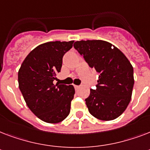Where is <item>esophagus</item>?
<instances>
[{
  "label": "esophagus",
  "mask_w": 150,
  "mask_h": 150,
  "mask_svg": "<svg viewBox=\"0 0 150 150\" xmlns=\"http://www.w3.org/2000/svg\"><path fill=\"white\" fill-rule=\"evenodd\" d=\"M74 87H75V89H79L80 86H77V85H74Z\"/></svg>",
  "instance_id": "obj_1"
}]
</instances>
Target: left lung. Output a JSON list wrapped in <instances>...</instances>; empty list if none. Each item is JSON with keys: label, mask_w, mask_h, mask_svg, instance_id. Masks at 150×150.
Wrapping results in <instances>:
<instances>
[{"label": "left lung", "mask_w": 150, "mask_h": 150, "mask_svg": "<svg viewBox=\"0 0 150 150\" xmlns=\"http://www.w3.org/2000/svg\"><path fill=\"white\" fill-rule=\"evenodd\" d=\"M74 47L100 74L96 89H90L86 99L89 113L102 121L118 117L129 104L132 94L134 75L130 61L107 41H76Z\"/></svg>", "instance_id": "1"}]
</instances>
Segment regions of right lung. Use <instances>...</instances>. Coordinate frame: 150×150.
Wrapping results in <instances>:
<instances>
[{"instance_id": "1", "label": "right lung", "mask_w": 150, "mask_h": 150, "mask_svg": "<svg viewBox=\"0 0 150 150\" xmlns=\"http://www.w3.org/2000/svg\"><path fill=\"white\" fill-rule=\"evenodd\" d=\"M74 41L47 42L36 47L22 62L18 73L20 91L30 110L47 123L61 122L70 113L74 86L54 84L62 58Z\"/></svg>"}]
</instances>
